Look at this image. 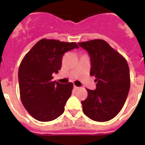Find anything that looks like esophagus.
Instances as JSON below:
<instances>
[{
	"label": "esophagus",
	"mask_w": 145,
	"mask_h": 145,
	"mask_svg": "<svg viewBox=\"0 0 145 145\" xmlns=\"http://www.w3.org/2000/svg\"><path fill=\"white\" fill-rule=\"evenodd\" d=\"M74 89H75V91L78 90V89H80V87H78V86H74Z\"/></svg>",
	"instance_id": "esophagus-1"
}]
</instances>
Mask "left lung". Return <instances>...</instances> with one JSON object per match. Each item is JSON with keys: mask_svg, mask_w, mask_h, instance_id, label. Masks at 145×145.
<instances>
[{"mask_svg": "<svg viewBox=\"0 0 145 145\" xmlns=\"http://www.w3.org/2000/svg\"><path fill=\"white\" fill-rule=\"evenodd\" d=\"M91 57L90 75L96 78L95 90L86 89L88 97L82 101L87 117L105 122L116 117L123 107L130 88L127 61L104 40L78 43Z\"/></svg>", "mask_w": 145, "mask_h": 145, "instance_id": "left-lung-1", "label": "left lung"}]
</instances>
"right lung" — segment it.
Returning a JSON list of instances; mask_svg holds the SVG:
<instances>
[{
  "instance_id": "1",
  "label": "right lung",
  "mask_w": 145,
  "mask_h": 145,
  "mask_svg": "<svg viewBox=\"0 0 145 145\" xmlns=\"http://www.w3.org/2000/svg\"><path fill=\"white\" fill-rule=\"evenodd\" d=\"M78 48L76 43L41 39L22 61L18 78L23 105L35 119L47 122L57 118L65 111L73 84L53 81L52 74L59 72L65 52Z\"/></svg>"
}]
</instances>
